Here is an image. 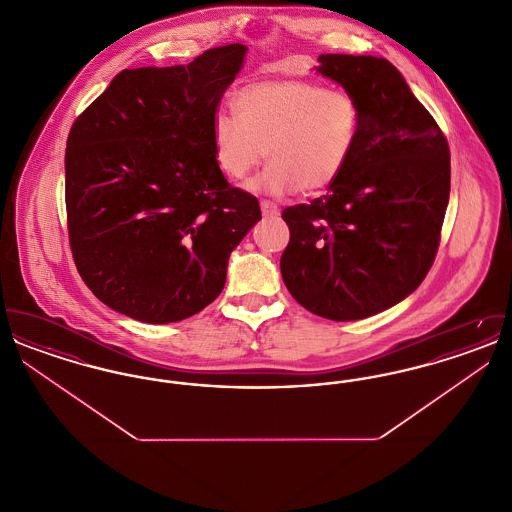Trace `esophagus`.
Here are the masks:
<instances>
[{
  "instance_id": "34e87169",
  "label": "esophagus",
  "mask_w": 512,
  "mask_h": 512,
  "mask_svg": "<svg viewBox=\"0 0 512 512\" xmlns=\"http://www.w3.org/2000/svg\"><path fill=\"white\" fill-rule=\"evenodd\" d=\"M261 209H263V215H265V217H278V215H280L278 205L272 203V201H267V199L261 201Z\"/></svg>"
}]
</instances>
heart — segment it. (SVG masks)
I'll list each match as a JSON object with an SVG mask.
<instances>
[{
  "label": "heart",
  "instance_id": "heart-1",
  "mask_svg": "<svg viewBox=\"0 0 512 512\" xmlns=\"http://www.w3.org/2000/svg\"><path fill=\"white\" fill-rule=\"evenodd\" d=\"M217 113L213 146L220 171L242 180L268 155L253 192L318 194L338 182L359 142L363 111L349 90L305 78L253 82Z\"/></svg>",
  "mask_w": 512,
  "mask_h": 512
}]
</instances>
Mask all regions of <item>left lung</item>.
<instances>
[{"mask_svg": "<svg viewBox=\"0 0 512 512\" xmlns=\"http://www.w3.org/2000/svg\"><path fill=\"white\" fill-rule=\"evenodd\" d=\"M318 73L361 103L355 153L330 192L286 207L280 270L293 299L330 320L372 317L434 265L451 190L445 134L386 59L326 53Z\"/></svg>", "mask_w": 512, "mask_h": 512, "instance_id": "8db88e82", "label": "left lung"}]
</instances>
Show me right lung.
Listing matches in <instances>:
<instances>
[{
	"instance_id": "add662e5",
	"label": "right lung",
	"mask_w": 512,
	"mask_h": 512,
	"mask_svg": "<svg viewBox=\"0 0 512 512\" xmlns=\"http://www.w3.org/2000/svg\"><path fill=\"white\" fill-rule=\"evenodd\" d=\"M245 46L188 65L121 71L73 122L65 205L74 265L101 303L167 324L224 288L232 249L261 219L217 165L213 119Z\"/></svg>"
}]
</instances>
